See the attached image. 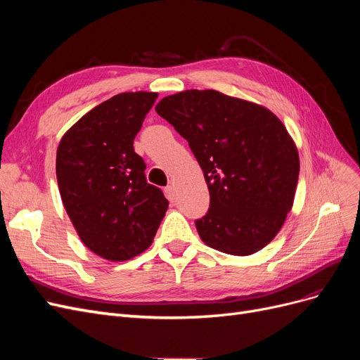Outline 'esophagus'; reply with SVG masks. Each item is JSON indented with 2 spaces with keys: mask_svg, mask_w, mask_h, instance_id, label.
<instances>
[{
  "mask_svg": "<svg viewBox=\"0 0 360 360\" xmlns=\"http://www.w3.org/2000/svg\"><path fill=\"white\" fill-rule=\"evenodd\" d=\"M165 195L169 201H174L176 200V188H174L172 184H169V186L165 188Z\"/></svg>",
  "mask_w": 360,
  "mask_h": 360,
  "instance_id": "1",
  "label": "esophagus"
}]
</instances>
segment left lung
I'll list each match as a JSON object with an SVG mask.
<instances>
[{"label": "left lung", "mask_w": 360, "mask_h": 360, "mask_svg": "<svg viewBox=\"0 0 360 360\" xmlns=\"http://www.w3.org/2000/svg\"><path fill=\"white\" fill-rule=\"evenodd\" d=\"M156 112L188 141L204 172L210 207L195 221L201 240L230 255L255 254L274 240L291 210L300 168L281 120L214 90L163 97Z\"/></svg>", "instance_id": "1"}]
</instances>
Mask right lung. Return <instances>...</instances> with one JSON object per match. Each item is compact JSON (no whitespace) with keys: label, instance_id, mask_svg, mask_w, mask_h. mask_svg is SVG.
<instances>
[{"label":"right lung","instance_id":"1","mask_svg":"<svg viewBox=\"0 0 360 360\" xmlns=\"http://www.w3.org/2000/svg\"><path fill=\"white\" fill-rule=\"evenodd\" d=\"M158 93L117 94L86 112L60 141L57 180L76 233L94 254L126 261L151 245L168 209L147 183L134 139Z\"/></svg>","mask_w":360,"mask_h":360}]
</instances>
